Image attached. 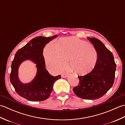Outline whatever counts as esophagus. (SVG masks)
<instances>
[{
  "mask_svg": "<svg viewBox=\"0 0 125 125\" xmlns=\"http://www.w3.org/2000/svg\"><path fill=\"white\" fill-rule=\"evenodd\" d=\"M68 76V74L67 73H63L62 75V77H63V78H65L67 77Z\"/></svg>",
  "mask_w": 125,
  "mask_h": 125,
  "instance_id": "34e87169",
  "label": "esophagus"
}]
</instances>
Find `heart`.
Returning <instances> with one entry per match:
<instances>
[{"label": "heart", "mask_w": 125, "mask_h": 125, "mask_svg": "<svg viewBox=\"0 0 125 125\" xmlns=\"http://www.w3.org/2000/svg\"><path fill=\"white\" fill-rule=\"evenodd\" d=\"M46 65L55 73L62 71L67 65L74 73L86 75L94 69L98 61L96 49L91 44L75 37L60 40L57 44L50 42L44 47Z\"/></svg>", "instance_id": "1"}]
</instances>
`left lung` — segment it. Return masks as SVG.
<instances>
[{
    "label": "left lung",
    "instance_id": "obj_1",
    "mask_svg": "<svg viewBox=\"0 0 125 125\" xmlns=\"http://www.w3.org/2000/svg\"><path fill=\"white\" fill-rule=\"evenodd\" d=\"M98 53L96 65L91 72L78 76L79 84L73 89L78 97L85 99H96L103 96L114 83L116 64L112 53L102 41L88 38Z\"/></svg>",
    "mask_w": 125,
    "mask_h": 125
}]
</instances>
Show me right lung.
<instances>
[{"label": "right lung", "instance_id": "right-lung-1", "mask_svg": "<svg viewBox=\"0 0 125 125\" xmlns=\"http://www.w3.org/2000/svg\"><path fill=\"white\" fill-rule=\"evenodd\" d=\"M57 36L36 37L16 52L12 63L10 78L15 91L21 97L32 102L46 100L52 92L54 82L61 78V75L52 76L46 70L43 55L46 44ZM27 59L31 60L37 64L38 71L32 81L23 84L18 78V68L23 61Z\"/></svg>", "mask_w": 125, "mask_h": 125}]
</instances>
